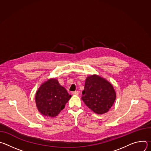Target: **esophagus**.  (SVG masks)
Listing matches in <instances>:
<instances>
[{
  "instance_id": "34e87169",
  "label": "esophagus",
  "mask_w": 151,
  "mask_h": 151,
  "mask_svg": "<svg viewBox=\"0 0 151 151\" xmlns=\"http://www.w3.org/2000/svg\"><path fill=\"white\" fill-rule=\"evenodd\" d=\"M72 94L73 95H76V96H78L79 94V92L78 91H74L72 93Z\"/></svg>"
}]
</instances>
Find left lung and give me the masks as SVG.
<instances>
[{
    "label": "left lung",
    "instance_id": "8db88e82",
    "mask_svg": "<svg viewBox=\"0 0 151 151\" xmlns=\"http://www.w3.org/2000/svg\"><path fill=\"white\" fill-rule=\"evenodd\" d=\"M82 94L85 104L97 114L108 112L116 99L112 84L97 75L87 78Z\"/></svg>",
    "mask_w": 151,
    "mask_h": 151
}]
</instances>
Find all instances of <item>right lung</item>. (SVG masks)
<instances>
[{"label": "right lung", "mask_w": 151, "mask_h": 151, "mask_svg": "<svg viewBox=\"0 0 151 151\" xmlns=\"http://www.w3.org/2000/svg\"><path fill=\"white\" fill-rule=\"evenodd\" d=\"M67 90L55 79L43 83L36 94V103L39 111L45 116H56L70 99Z\"/></svg>", "instance_id": "right-lung-1"}]
</instances>
